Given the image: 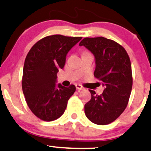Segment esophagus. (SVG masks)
<instances>
[{"mask_svg": "<svg viewBox=\"0 0 151 151\" xmlns=\"http://www.w3.org/2000/svg\"><path fill=\"white\" fill-rule=\"evenodd\" d=\"M76 88H77V90H83V89H84V88H83V87L80 84L76 85Z\"/></svg>", "mask_w": 151, "mask_h": 151, "instance_id": "obj_1", "label": "esophagus"}]
</instances>
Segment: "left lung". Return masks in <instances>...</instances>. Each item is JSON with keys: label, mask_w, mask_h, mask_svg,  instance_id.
Wrapping results in <instances>:
<instances>
[{"label": "left lung", "mask_w": 151, "mask_h": 151, "mask_svg": "<svg viewBox=\"0 0 151 151\" xmlns=\"http://www.w3.org/2000/svg\"><path fill=\"white\" fill-rule=\"evenodd\" d=\"M79 46H85L95 56L94 77L105 86L101 95L89 90L91 99L84 105L85 115L94 124H108L127 106L133 84L130 58L124 47L102 36L84 38Z\"/></svg>", "instance_id": "obj_1"}]
</instances>
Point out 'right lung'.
Masks as SVG:
<instances>
[{
	"instance_id": "obj_1",
	"label": "right lung",
	"mask_w": 151,
	"mask_h": 151,
	"mask_svg": "<svg viewBox=\"0 0 151 151\" xmlns=\"http://www.w3.org/2000/svg\"><path fill=\"white\" fill-rule=\"evenodd\" d=\"M81 39L60 34L46 36L27 55L22 79L23 93L31 111L41 120L51 122L61 117L75 92L73 84L57 86L55 82L68 51Z\"/></svg>"
}]
</instances>
